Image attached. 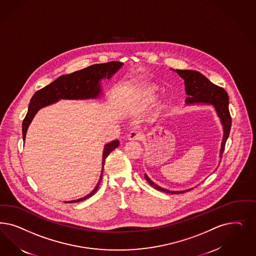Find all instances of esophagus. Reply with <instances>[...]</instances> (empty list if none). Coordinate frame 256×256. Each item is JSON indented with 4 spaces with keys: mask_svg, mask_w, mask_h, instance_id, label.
Instances as JSON below:
<instances>
[{
    "mask_svg": "<svg viewBox=\"0 0 256 256\" xmlns=\"http://www.w3.org/2000/svg\"><path fill=\"white\" fill-rule=\"evenodd\" d=\"M142 136H143L142 132L138 131V130H134V129L132 130V131H130V132L128 134V136H127L129 140H140Z\"/></svg>",
    "mask_w": 256,
    "mask_h": 256,
    "instance_id": "obj_1",
    "label": "esophagus"
}]
</instances>
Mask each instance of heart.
Wrapping results in <instances>:
<instances>
[{
  "label": "heart",
  "instance_id": "obj_1",
  "mask_svg": "<svg viewBox=\"0 0 256 256\" xmlns=\"http://www.w3.org/2000/svg\"><path fill=\"white\" fill-rule=\"evenodd\" d=\"M156 97V88L152 86H148L146 88L141 95V99L144 102H150Z\"/></svg>",
  "mask_w": 256,
  "mask_h": 256
}]
</instances>
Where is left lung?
Here are the masks:
<instances>
[{
	"mask_svg": "<svg viewBox=\"0 0 256 256\" xmlns=\"http://www.w3.org/2000/svg\"><path fill=\"white\" fill-rule=\"evenodd\" d=\"M174 72H176L184 80L186 93L188 95V97L186 100L188 104H212L216 109L218 116L220 118V122L222 124L223 132H224L220 154V156L222 158L226 141L230 134L232 126V118L229 112V97L227 92L224 90L222 88L218 86L213 82H210L204 75L202 74L200 72L196 70H176ZM145 179L156 190L166 192V193L179 194V193H184L186 191L192 190L190 188V190H182V191H170L156 184L146 174H145Z\"/></svg>",
	"mask_w": 256,
	"mask_h": 256,
	"instance_id": "obj_1",
	"label": "left lung"
}]
</instances>
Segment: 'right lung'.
I'll return each mask as SVG.
<instances>
[{
	"instance_id": "add662e5",
	"label": "right lung",
	"mask_w": 256,
	"mask_h": 256,
	"mask_svg": "<svg viewBox=\"0 0 256 256\" xmlns=\"http://www.w3.org/2000/svg\"><path fill=\"white\" fill-rule=\"evenodd\" d=\"M122 63L118 61H111L102 64H96L77 70L70 74H65L58 77L56 81L50 82L45 88L36 91L30 100L28 112L22 122V138L25 140V136L28 126L31 124L36 112L40 108L56 102L58 100H84L98 98L102 92L100 82L104 78L110 79L112 75L122 68ZM120 144V141L114 140L106 145L102 154V168L104 166L106 158L109 154L115 150ZM102 170L100 177L99 182L93 191L84 198H78L66 202H79L94 195L99 188L100 182L102 177Z\"/></svg>"
}]
</instances>
